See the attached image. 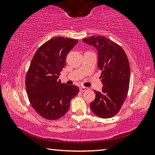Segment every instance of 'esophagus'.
<instances>
[{
    "label": "esophagus",
    "instance_id": "esophagus-1",
    "mask_svg": "<svg viewBox=\"0 0 155 155\" xmlns=\"http://www.w3.org/2000/svg\"><path fill=\"white\" fill-rule=\"evenodd\" d=\"M87 90H88L87 87H83V86H81V87H80V91H87Z\"/></svg>",
    "mask_w": 155,
    "mask_h": 155
}]
</instances>
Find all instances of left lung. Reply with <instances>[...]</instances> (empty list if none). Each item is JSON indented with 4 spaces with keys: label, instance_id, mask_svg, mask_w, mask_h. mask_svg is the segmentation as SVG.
<instances>
[{
    "label": "left lung",
    "instance_id": "left-lung-1",
    "mask_svg": "<svg viewBox=\"0 0 155 155\" xmlns=\"http://www.w3.org/2000/svg\"><path fill=\"white\" fill-rule=\"evenodd\" d=\"M98 51V67L103 87L90 103L91 111L102 118H110L120 111L127 96L130 83V65L121 46L103 36L83 39Z\"/></svg>",
    "mask_w": 155,
    "mask_h": 155
}]
</instances>
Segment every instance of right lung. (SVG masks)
Here are the masks:
<instances>
[{
    "label": "right lung",
    "instance_id": "right-lung-1",
    "mask_svg": "<svg viewBox=\"0 0 155 155\" xmlns=\"http://www.w3.org/2000/svg\"><path fill=\"white\" fill-rule=\"evenodd\" d=\"M78 40L57 37L37 50L25 79L26 90L35 111L44 118L56 120L68 112L79 88L58 80L66 56Z\"/></svg>",
    "mask_w": 155,
    "mask_h": 155
}]
</instances>
